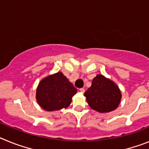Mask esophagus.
<instances>
[{"label":"esophagus","mask_w":149,"mask_h":149,"mask_svg":"<svg viewBox=\"0 0 149 149\" xmlns=\"http://www.w3.org/2000/svg\"><path fill=\"white\" fill-rule=\"evenodd\" d=\"M80 92H81V93H84V92H85V89H84V88H81V89H80Z\"/></svg>","instance_id":"obj_1"}]
</instances>
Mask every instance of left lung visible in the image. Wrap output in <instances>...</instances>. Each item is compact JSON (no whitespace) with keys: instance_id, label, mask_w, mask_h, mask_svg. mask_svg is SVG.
<instances>
[{"instance_id":"left-lung-1","label":"left lung","mask_w":149,"mask_h":149,"mask_svg":"<svg viewBox=\"0 0 149 149\" xmlns=\"http://www.w3.org/2000/svg\"><path fill=\"white\" fill-rule=\"evenodd\" d=\"M91 108L99 113H108L118 107L122 94L119 86L102 74L94 77L92 86L84 93Z\"/></svg>"}]
</instances>
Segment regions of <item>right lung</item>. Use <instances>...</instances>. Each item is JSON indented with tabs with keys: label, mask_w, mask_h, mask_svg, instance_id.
Masks as SVG:
<instances>
[{
	"label": "right lung",
	"mask_w": 149,
	"mask_h": 149,
	"mask_svg": "<svg viewBox=\"0 0 149 149\" xmlns=\"http://www.w3.org/2000/svg\"><path fill=\"white\" fill-rule=\"evenodd\" d=\"M77 89L62 72L45 77L36 89V100L39 106L47 111L67 108Z\"/></svg>",
	"instance_id": "1"
}]
</instances>
